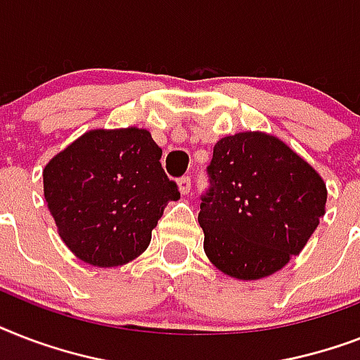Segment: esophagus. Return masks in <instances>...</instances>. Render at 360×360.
Masks as SVG:
<instances>
[{
  "instance_id": "obj_1",
  "label": "esophagus",
  "mask_w": 360,
  "mask_h": 360,
  "mask_svg": "<svg viewBox=\"0 0 360 360\" xmlns=\"http://www.w3.org/2000/svg\"><path fill=\"white\" fill-rule=\"evenodd\" d=\"M191 186H192V181H191V175H183L179 179V191L181 194H188L191 192Z\"/></svg>"
}]
</instances>
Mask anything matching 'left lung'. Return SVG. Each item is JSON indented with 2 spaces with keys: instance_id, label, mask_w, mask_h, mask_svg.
Masks as SVG:
<instances>
[{
  "instance_id": "obj_1",
  "label": "left lung",
  "mask_w": 360,
  "mask_h": 360,
  "mask_svg": "<svg viewBox=\"0 0 360 360\" xmlns=\"http://www.w3.org/2000/svg\"><path fill=\"white\" fill-rule=\"evenodd\" d=\"M207 177L198 214L203 248L233 278L280 271L304 248L325 213L327 188L318 172L263 132L217 141Z\"/></svg>"
}]
</instances>
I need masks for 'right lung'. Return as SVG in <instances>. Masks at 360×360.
I'll use <instances>...</instances> for the list:
<instances>
[{
    "instance_id": "add662e5",
    "label": "right lung",
    "mask_w": 360,
    "mask_h": 360,
    "mask_svg": "<svg viewBox=\"0 0 360 360\" xmlns=\"http://www.w3.org/2000/svg\"><path fill=\"white\" fill-rule=\"evenodd\" d=\"M143 129L91 130L42 172L44 198L65 245L82 262L115 267L146 250L179 186Z\"/></svg>"
}]
</instances>
